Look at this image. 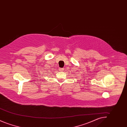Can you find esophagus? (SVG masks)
I'll list each match as a JSON object with an SVG mask.
<instances>
[{"label": "esophagus", "instance_id": "obj_1", "mask_svg": "<svg viewBox=\"0 0 127 127\" xmlns=\"http://www.w3.org/2000/svg\"><path fill=\"white\" fill-rule=\"evenodd\" d=\"M59 70L60 71H63L64 70V68H60Z\"/></svg>", "mask_w": 127, "mask_h": 127}]
</instances>
